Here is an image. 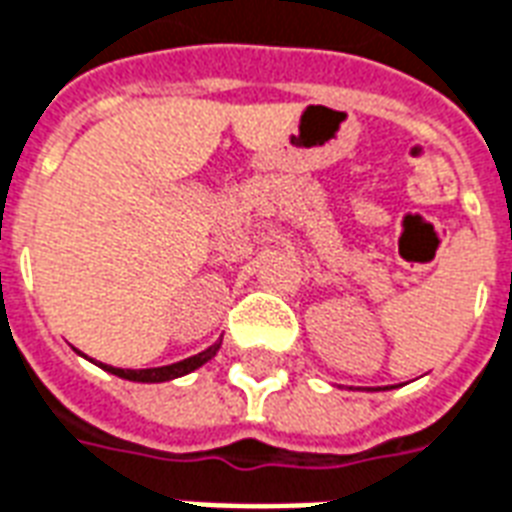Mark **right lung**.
<instances>
[{"mask_svg": "<svg viewBox=\"0 0 512 512\" xmlns=\"http://www.w3.org/2000/svg\"><path fill=\"white\" fill-rule=\"evenodd\" d=\"M218 348H221V343L210 345V348H205V351L197 353V356H188V359L167 364V367H151V370H121V367H113V364H99V367L110 372V375H118V378L134 380V383H164V380L183 378L188 372L199 370L202 364H207V361L213 359L215 353H218Z\"/></svg>", "mask_w": 512, "mask_h": 512, "instance_id": "1", "label": "right lung"}]
</instances>
